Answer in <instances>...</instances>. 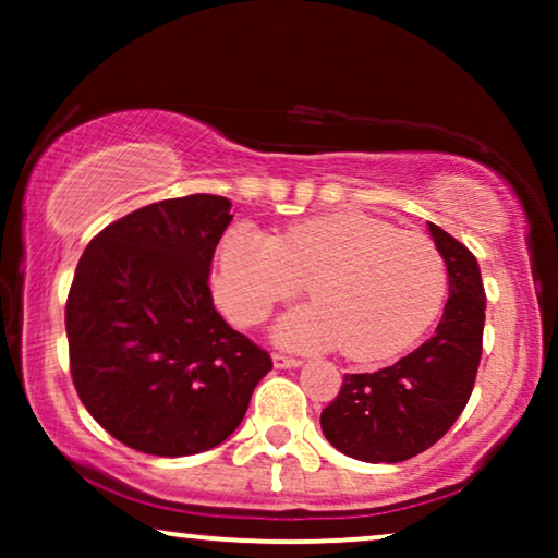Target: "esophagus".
<instances>
[{"mask_svg":"<svg viewBox=\"0 0 558 558\" xmlns=\"http://www.w3.org/2000/svg\"><path fill=\"white\" fill-rule=\"evenodd\" d=\"M272 364L278 369H291V367H299L301 360H296V356H286V354H272Z\"/></svg>","mask_w":558,"mask_h":558,"instance_id":"34e87169","label":"esophagus"}]
</instances>
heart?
I'll use <instances>...</instances> for the list:
<instances>
[{
    "mask_svg": "<svg viewBox=\"0 0 558 558\" xmlns=\"http://www.w3.org/2000/svg\"><path fill=\"white\" fill-rule=\"evenodd\" d=\"M306 291L315 304L288 315L278 338L296 349L341 345L369 364L401 354L433 325L446 299V262L425 233L364 213H328L283 233L228 230L213 291L230 323L254 328Z\"/></svg>",
    "mask_w": 558,
    "mask_h": 558,
    "instance_id": "heart-1",
    "label": "heart"
}]
</instances>
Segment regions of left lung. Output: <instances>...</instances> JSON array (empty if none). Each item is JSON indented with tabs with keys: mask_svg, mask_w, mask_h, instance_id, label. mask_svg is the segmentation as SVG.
Instances as JSON below:
<instances>
[{
	"mask_svg": "<svg viewBox=\"0 0 558 558\" xmlns=\"http://www.w3.org/2000/svg\"><path fill=\"white\" fill-rule=\"evenodd\" d=\"M430 233L448 270V301L433 338L377 373L343 375L341 390L319 417L325 438L360 462H407L438 444L475 388L483 356V278L464 243L433 222Z\"/></svg>",
	"mask_w": 558,
	"mask_h": 558,
	"instance_id": "obj_1",
	"label": "left lung"
}]
</instances>
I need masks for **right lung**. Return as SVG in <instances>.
Here are the masks:
<instances>
[{"mask_svg":"<svg viewBox=\"0 0 558 558\" xmlns=\"http://www.w3.org/2000/svg\"><path fill=\"white\" fill-rule=\"evenodd\" d=\"M230 220L226 196L165 198L94 235L75 267L65 306L73 386L136 451L191 457L222 444L272 369L209 291Z\"/></svg>","mask_w":558,"mask_h":558,"instance_id":"right-lung-1","label":"right lung"}]
</instances>
